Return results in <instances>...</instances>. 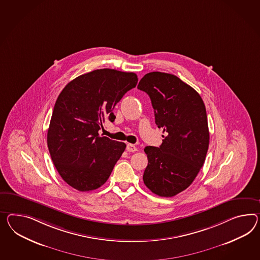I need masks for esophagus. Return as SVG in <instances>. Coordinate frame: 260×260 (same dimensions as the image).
Here are the masks:
<instances>
[{
    "label": "esophagus",
    "mask_w": 260,
    "mask_h": 260,
    "mask_svg": "<svg viewBox=\"0 0 260 260\" xmlns=\"http://www.w3.org/2000/svg\"><path fill=\"white\" fill-rule=\"evenodd\" d=\"M127 152H131V153H134V152H137L138 151V148L135 146L134 144H131V143H128L126 146Z\"/></svg>",
    "instance_id": "obj_1"
}]
</instances>
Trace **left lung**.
<instances>
[{
	"label": "left lung",
	"instance_id": "left-lung-1",
	"mask_svg": "<svg viewBox=\"0 0 260 260\" xmlns=\"http://www.w3.org/2000/svg\"><path fill=\"white\" fill-rule=\"evenodd\" d=\"M138 88L152 102L155 124L166 134L159 147L147 146L143 181L152 192L173 197L191 185L209 145L207 110L199 93L173 74H145Z\"/></svg>",
	"mask_w": 260,
	"mask_h": 260
}]
</instances>
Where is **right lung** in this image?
Segmentation results:
<instances>
[{
  "instance_id": "right-lung-1",
  "label": "right lung",
  "mask_w": 260,
  "mask_h": 260,
  "mask_svg": "<svg viewBox=\"0 0 260 260\" xmlns=\"http://www.w3.org/2000/svg\"><path fill=\"white\" fill-rule=\"evenodd\" d=\"M138 76L112 69L82 74L60 92L53 107L47 144L53 165L68 185L94 190L107 182L126 145L99 135L105 120L137 86Z\"/></svg>"
}]
</instances>
